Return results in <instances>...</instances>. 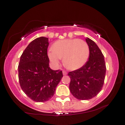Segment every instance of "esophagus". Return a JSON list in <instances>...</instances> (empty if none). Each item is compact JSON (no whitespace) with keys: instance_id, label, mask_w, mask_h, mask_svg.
<instances>
[{"instance_id":"34e87169","label":"esophagus","mask_w":125,"mask_h":125,"mask_svg":"<svg viewBox=\"0 0 125 125\" xmlns=\"http://www.w3.org/2000/svg\"><path fill=\"white\" fill-rule=\"evenodd\" d=\"M62 72H63V75H67V72L66 71H63Z\"/></svg>"}]
</instances>
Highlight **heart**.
Here are the masks:
<instances>
[{"mask_svg": "<svg viewBox=\"0 0 125 125\" xmlns=\"http://www.w3.org/2000/svg\"><path fill=\"white\" fill-rule=\"evenodd\" d=\"M48 55L52 64L58 66L61 58L63 64L71 70H77L87 62L89 56V46L81 39L59 40L53 45V49L48 51Z\"/></svg>", "mask_w": 125, "mask_h": 125, "instance_id": "1", "label": "heart"}]
</instances>
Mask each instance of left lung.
Instances as JSON below:
<instances>
[{
  "label": "left lung",
  "mask_w": 125,
  "mask_h": 125,
  "mask_svg": "<svg viewBox=\"0 0 125 125\" xmlns=\"http://www.w3.org/2000/svg\"><path fill=\"white\" fill-rule=\"evenodd\" d=\"M86 42L90 51L89 60L80 68L68 73L70 92L79 100H89L97 95L103 87L106 72L101 51L90 39L86 38Z\"/></svg>",
  "instance_id": "1"
}]
</instances>
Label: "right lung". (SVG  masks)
<instances>
[{
  "mask_svg": "<svg viewBox=\"0 0 125 125\" xmlns=\"http://www.w3.org/2000/svg\"><path fill=\"white\" fill-rule=\"evenodd\" d=\"M48 38L40 37L30 43L20 57L18 79L23 92L32 100L44 102L54 94L63 77L61 70L49 67Z\"/></svg>",
  "mask_w": 125,
  "mask_h": 125,
  "instance_id": "1",
  "label": "right lung"
}]
</instances>
